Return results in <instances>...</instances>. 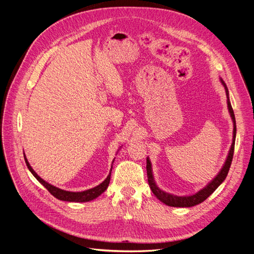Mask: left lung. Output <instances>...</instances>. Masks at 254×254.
<instances>
[{
  "label": "left lung",
  "mask_w": 254,
  "mask_h": 254,
  "mask_svg": "<svg viewBox=\"0 0 254 254\" xmlns=\"http://www.w3.org/2000/svg\"><path fill=\"white\" fill-rule=\"evenodd\" d=\"M219 80H220V82H222V84L224 85L226 95H227L228 111H229V114H230V117L233 122V137H232L231 148H230V150H229L226 161L223 165L222 169H220V171L217 173V175L213 179H212V181L206 187L202 188L201 190H199L197 193L192 194V195H188V196H177L174 194L165 192L163 190H161L160 188H158V186L156 185V182H155V179H154L151 160L149 157H146V174H148V182H149L151 190H152L153 194L156 196V197L161 202L167 204V206L178 207V208H190V207L196 206V204H198V203L202 202L203 200H206L209 196L213 193L220 185L223 184V182L225 181L227 175H228V172H229V169H230L232 158H233V153H234V144H235V137H236V124H235V116H234V113L232 110L231 102H230V99H229L228 87L222 78H219Z\"/></svg>",
  "instance_id": "8db88e82"
}]
</instances>
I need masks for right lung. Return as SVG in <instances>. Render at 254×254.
Masks as SVG:
<instances>
[{
	"label": "right lung",
	"instance_id": "right-lung-1",
	"mask_svg": "<svg viewBox=\"0 0 254 254\" xmlns=\"http://www.w3.org/2000/svg\"><path fill=\"white\" fill-rule=\"evenodd\" d=\"M24 159H25V162H26V166H27L28 170L31 172V174L37 178V181L39 183L42 184L46 188V189L50 191V193L55 196L56 198H58V199L63 200V201H70V202H86V201H91V200L97 198L98 196H100L106 189H108L109 184H110L111 172H112L113 165H112L110 174L108 175V177H106L104 181L100 185H98L97 187H94V188H92V189H88V190H85V191H81V192L65 191V190L59 189V188H57V187H55V186H53L51 184H48L47 182L44 181V179L41 178L36 173L35 170L32 169L31 166L29 165V162H28V160H27V158L25 156V154H24ZM114 160H115V159H114ZM114 160H113L112 163H114Z\"/></svg>",
	"mask_w": 254,
	"mask_h": 254
}]
</instances>
